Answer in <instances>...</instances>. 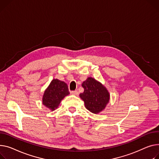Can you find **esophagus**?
I'll return each mask as SVG.
<instances>
[{
    "mask_svg": "<svg viewBox=\"0 0 159 159\" xmlns=\"http://www.w3.org/2000/svg\"><path fill=\"white\" fill-rule=\"evenodd\" d=\"M71 94L73 95H76V96H77V95H79V92L77 91H71Z\"/></svg>",
    "mask_w": 159,
    "mask_h": 159,
    "instance_id": "34e87169",
    "label": "esophagus"
}]
</instances>
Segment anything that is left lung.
I'll use <instances>...</instances> for the list:
<instances>
[{"label":"left lung","mask_w":159,"mask_h":159,"mask_svg":"<svg viewBox=\"0 0 159 159\" xmlns=\"http://www.w3.org/2000/svg\"><path fill=\"white\" fill-rule=\"evenodd\" d=\"M84 91L80 94L86 108L93 114H98L106 107L110 94L107 88L93 77H88L82 84Z\"/></svg>","instance_id":"obj_1"}]
</instances>
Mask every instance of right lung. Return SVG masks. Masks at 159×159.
<instances>
[{"label":"right lung","instance_id":"right-lung-1","mask_svg":"<svg viewBox=\"0 0 159 159\" xmlns=\"http://www.w3.org/2000/svg\"><path fill=\"white\" fill-rule=\"evenodd\" d=\"M70 94L67 84L57 79H53L45 90L42 102L49 110L58 108L61 100Z\"/></svg>","mask_w":159,"mask_h":159}]
</instances>
